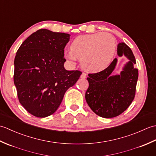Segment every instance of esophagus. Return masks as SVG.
<instances>
[{
	"label": "esophagus",
	"instance_id": "esophagus-1",
	"mask_svg": "<svg viewBox=\"0 0 156 156\" xmlns=\"http://www.w3.org/2000/svg\"><path fill=\"white\" fill-rule=\"evenodd\" d=\"M87 74H86V73L83 72V73H82V74H81V76H80V78H82V79H84V78H87Z\"/></svg>",
	"mask_w": 156,
	"mask_h": 156
}]
</instances>
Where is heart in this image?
<instances>
[{
    "label": "heart",
    "instance_id": "heart-1",
    "mask_svg": "<svg viewBox=\"0 0 156 156\" xmlns=\"http://www.w3.org/2000/svg\"><path fill=\"white\" fill-rule=\"evenodd\" d=\"M117 42L112 35L95 33L76 37L70 45V50L66 51L65 58L75 62L81 58L82 68L91 72L104 70L110 65L115 54Z\"/></svg>",
    "mask_w": 156,
    "mask_h": 156
}]
</instances>
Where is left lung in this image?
Returning <instances> with one entry per match:
<instances>
[{"instance_id": "obj_1", "label": "left lung", "mask_w": 156, "mask_h": 156, "mask_svg": "<svg viewBox=\"0 0 156 156\" xmlns=\"http://www.w3.org/2000/svg\"><path fill=\"white\" fill-rule=\"evenodd\" d=\"M119 56L124 54L129 62L125 66L120 75L111 76L117 64V58L104 70L88 74L89 87L85 98L89 107L97 115L112 118L121 115L133 101L138 79V69L131 48L125 43L117 46Z\"/></svg>"}]
</instances>
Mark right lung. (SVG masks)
Wrapping results in <instances>:
<instances>
[{"instance_id": "obj_1", "label": "right lung", "mask_w": 156, "mask_h": 156, "mask_svg": "<svg viewBox=\"0 0 156 156\" xmlns=\"http://www.w3.org/2000/svg\"><path fill=\"white\" fill-rule=\"evenodd\" d=\"M70 35L39 29L23 42L14 61L13 79L19 102L37 117L52 115L82 72L64 67Z\"/></svg>"}]
</instances>
